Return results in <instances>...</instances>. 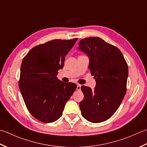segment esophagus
Segmentation results:
<instances>
[{"mask_svg": "<svg viewBox=\"0 0 147 147\" xmlns=\"http://www.w3.org/2000/svg\"><path fill=\"white\" fill-rule=\"evenodd\" d=\"M76 90H78V91H80V90H81V85H80V84H78V85H77Z\"/></svg>", "mask_w": 147, "mask_h": 147, "instance_id": "1", "label": "esophagus"}]
</instances>
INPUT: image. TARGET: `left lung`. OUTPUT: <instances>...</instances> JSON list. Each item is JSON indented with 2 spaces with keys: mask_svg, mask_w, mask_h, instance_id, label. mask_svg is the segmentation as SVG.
Instances as JSON below:
<instances>
[{
  "mask_svg": "<svg viewBox=\"0 0 147 147\" xmlns=\"http://www.w3.org/2000/svg\"><path fill=\"white\" fill-rule=\"evenodd\" d=\"M78 48L89 57L88 69L94 76V90L83 85L80 102L82 116L93 123L104 122L119 108L127 91L128 65L121 51L100 37L80 40Z\"/></svg>",
  "mask_w": 147,
  "mask_h": 147,
  "instance_id": "1",
  "label": "left lung"
}]
</instances>
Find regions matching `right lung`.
Wrapping results in <instances>:
<instances>
[{
  "label": "right lung",
  "mask_w": 147,
  "mask_h": 147,
  "mask_svg": "<svg viewBox=\"0 0 147 147\" xmlns=\"http://www.w3.org/2000/svg\"><path fill=\"white\" fill-rule=\"evenodd\" d=\"M77 39H53L36 46L22 60L20 90L28 111L42 122L58 120L77 87L57 78L64 67L65 56Z\"/></svg>",
  "instance_id": "right-lung-1"
}]
</instances>
